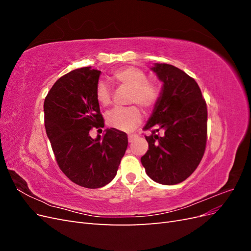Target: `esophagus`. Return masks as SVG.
Instances as JSON below:
<instances>
[{"mask_svg":"<svg viewBox=\"0 0 251 251\" xmlns=\"http://www.w3.org/2000/svg\"><path fill=\"white\" fill-rule=\"evenodd\" d=\"M127 137H128V142H133L135 140V138L137 137V135H136V134H130V135L127 136Z\"/></svg>","mask_w":251,"mask_h":251,"instance_id":"34e87169","label":"esophagus"}]
</instances>
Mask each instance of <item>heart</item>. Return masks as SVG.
I'll return each mask as SVG.
<instances>
[{
	"label": "heart",
	"mask_w": 251,
	"mask_h": 251,
	"mask_svg": "<svg viewBox=\"0 0 251 251\" xmlns=\"http://www.w3.org/2000/svg\"><path fill=\"white\" fill-rule=\"evenodd\" d=\"M112 78L118 86L130 89L127 102L138 104L144 110L149 111L156 104L160 90L156 82L148 80L147 74L139 68L127 66L119 68L112 74ZM96 98L103 107H108L112 102V93L107 83L100 81L96 86ZM142 119L138 107L115 109L108 114V125L120 131L130 132L137 126Z\"/></svg>",
	"instance_id": "heart-1"
}]
</instances>
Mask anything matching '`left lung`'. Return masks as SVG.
I'll return each instance as SVG.
<instances>
[{
    "mask_svg": "<svg viewBox=\"0 0 251 251\" xmlns=\"http://www.w3.org/2000/svg\"><path fill=\"white\" fill-rule=\"evenodd\" d=\"M163 87L144 131L149 150L141 157L148 176L157 183L174 185L195 172L207 139V108L194 78L169 64L151 68ZM159 130H163L160 135Z\"/></svg>",
    "mask_w": 251,
    "mask_h": 251,
    "instance_id": "obj_1",
    "label": "left lung"
}]
</instances>
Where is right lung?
<instances>
[{
  "instance_id": "1",
  "label": "right lung",
  "mask_w": 251,
  "mask_h": 251,
  "mask_svg": "<svg viewBox=\"0 0 251 251\" xmlns=\"http://www.w3.org/2000/svg\"><path fill=\"white\" fill-rule=\"evenodd\" d=\"M100 71L75 69L58 78L44 102L45 127L59 169L74 183L100 188L116 176L127 148L125 132L111 127L93 139L90 131L103 127L96 98Z\"/></svg>"
}]
</instances>
